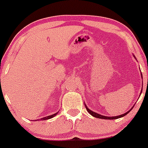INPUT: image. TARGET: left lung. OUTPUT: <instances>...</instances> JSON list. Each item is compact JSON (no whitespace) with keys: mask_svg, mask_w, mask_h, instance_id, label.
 I'll return each mask as SVG.
<instances>
[{"mask_svg":"<svg viewBox=\"0 0 148 148\" xmlns=\"http://www.w3.org/2000/svg\"><path fill=\"white\" fill-rule=\"evenodd\" d=\"M133 56H134V58H136V56H135L134 55H133ZM141 77H143V76H142V74H141ZM141 92H142V91H141ZM140 95H141V93L140 94ZM85 107H86V109H87V112H88L89 113H90V114H91V115L92 116H94V117H96V118H98V119H109V120H112V119H117L121 118V117L124 116L126 115L127 114H128V113H129L130 112H131V111L132 110V109H133V106H133V107H132L131 109H130L129 111H128V112H127L126 113H125V114H121V115L116 116H103V115H101V114H98V113H96V112H92V110H90V109H89V108H87V105H86V104H85Z\"/></svg>","mask_w":148,"mask_h":148,"instance_id":"8db88e82","label":"left lung"}]
</instances>
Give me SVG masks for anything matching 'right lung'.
I'll return each mask as SVG.
<instances>
[{
  "mask_svg": "<svg viewBox=\"0 0 148 148\" xmlns=\"http://www.w3.org/2000/svg\"><path fill=\"white\" fill-rule=\"evenodd\" d=\"M58 112H56V114H53V115L48 116L44 117V118H42V119H37V120H36V121H39V120L44 121V120H47V119H50L53 118V117H54L55 116H56V115H57V114H58ZM33 121H34V120H33Z\"/></svg>",
  "mask_w": 148,
  "mask_h": 148,
  "instance_id": "obj_1",
  "label": "right lung"
}]
</instances>
